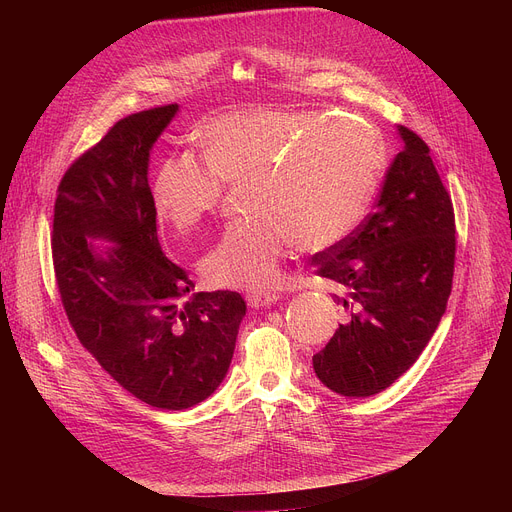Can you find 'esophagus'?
Here are the masks:
<instances>
[{
	"label": "esophagus",
	"instance_id": "esophagus-1",
	"mask_svg": "<svg viewBox=\"0 0 512 512\" xmlns=\"http://www.w3.org/2000/svg\"><path fill=\"white\" fill-rule=\"evenodd\" d=\"M280 299L278 292H251L247 294V305L251 309H263V307H270Z\"/></svg>",
	"mask_w": 512,
	"mask_h": 512
}]
</instances>
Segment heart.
Segmentation results:
<instances>
[{"mask_svg":"<svg viewBox=\"0 0 512 512\" xmlns=\"http://www.w3.org/2000/svg\"><path fill=\"white\" fill-rule=\"evenodd\" d=\"M199 137L205 157H168L151 195L159 218L193 228L218 209L226 182L255 180L259 218L228 226L201 261L222 288L267 290L294 245L336 247L361 222L382 161L367 122L317 110L253 107L211 120Z\"/></svg>","mask_w":512,"mask_h":512,"instance_id":"b5f03b06","label":"heart"}]
</instances>
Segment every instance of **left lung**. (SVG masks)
<instances>
[{
    "label": "left lung",
    "mask_w": 512,
    "mask_h": 512,
    "mask_svg": "<svg viewBox=\"0 0 512 512\" xmlns=\"http://www.w3.org/2000/svg\"><path fill=\"white\" fill-rule=\"evenodd\" d=\"M405 147L390 164L375 211L315 272L342 286L344 321L313 355L321 384L365 398L392 386L434 336L452 288L454 211L429 147L398 126Z\"/></svg>",
    "instance_id": "1"
}]
</instances>
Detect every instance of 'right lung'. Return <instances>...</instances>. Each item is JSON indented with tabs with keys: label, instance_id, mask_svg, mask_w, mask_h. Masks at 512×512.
<instances>
[{
	"label": "right lung",
	"instance_id": "add662e5",
	"mask_svg": "<svg viewBox=\"0 0 512 512\" xmlns=\"http://www.w3.org/2000/svg\"><path fill=\"white\" fill-rule=\"evenodd\" d=\"M178 103L116 122L58 186L53 270L80 344L132 396L191 409L226 378L247 303L195 292L157 240L149 157ZM95 239L107 241L101 248Z\"/></svg>",
	"mask_w": 512,
	"mask_h": 512
}]
</instances>
